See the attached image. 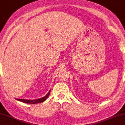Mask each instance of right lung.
Returning <instances> with one entry per match:
<instances>
[{
    "mask_svg": "<svg viewBox=\"0 0 125 125\" xmlns=\"http://www.w3.org/2000/svg\"><path fill=\"white\" fill-rule=\"evenodd\" d=\"M50 93H51V90H49V92H48V94H46L45 96H44V97H42V98L37 99L30 100V99H16V100H18V101L23 102V103H29V104H36V103H42V102H44L45 100L48 98V96H49Z\"/></svg>",
    "mask_w": 125,
    "mask_h": 125,
    "instance_id": "1",
    "label": "right lung"
}]
</instances>
